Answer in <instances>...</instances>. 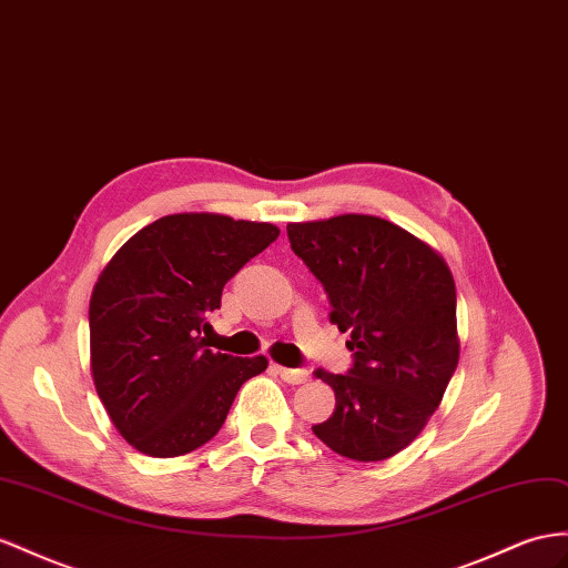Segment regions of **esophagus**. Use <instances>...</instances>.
I'll return each mask as SVG.
<instances>
[{
  "label": "esophagus",
  "mask_w": 568,
  "mask_h": 568,
  "mask_svg": "<svg viewBox=\"0 0 568 568\" xmlns=\"http://www.w3.org/2000/svg\"><path fill=\"white\" fill-rule=\"evenodd\" d=\"M275 372L281 374V379L293 384V386H300L304 382H310V372L307 369H290V367H275Z\"/></svg>",
  "instance_id": "1"
}]
</instances>
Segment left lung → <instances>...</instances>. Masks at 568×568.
I'll return each mask as SVG.
<instances>
[{
    "label": "left lung",
    "mask_w": 568,
    "mask_h": 568,
    "mask_svg": "<svg viewBox=\"0 0 568 568\" xmlns=\"http://www.w3.org/2000/svg\"><path fill=\"white\" fill-rule=\"evenodd\" d=\"M287 237L355 357L347 374L316 372L336 410L312 429L345 458L396 456L427 427L458 367L454 275L427 242L376 215L290 223Z\"/></svg>",
    "instance_id": "left-lung-1"
}]
</instances>
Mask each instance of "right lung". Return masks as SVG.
I'll return each mask as SVG.
<instances>
[{
  "instance_id": "1",
  "label": "right lung",
  "mask_w": 568,
  "mask_h": 568,
  "mask_svg": "<svg viewBox=\"0 0 568 568\" xmlns=\"http://www.w3.org/2000/svg\"><path fill=\"white\" fill-rule=\"evenodd\" d=\"M281 230L221 213H174L141 227L91 295V374L112 425L153 458L184 456L223 427L264 355L213 353L206 338L225 283Z\"/></svg>"
}]
</instances>
